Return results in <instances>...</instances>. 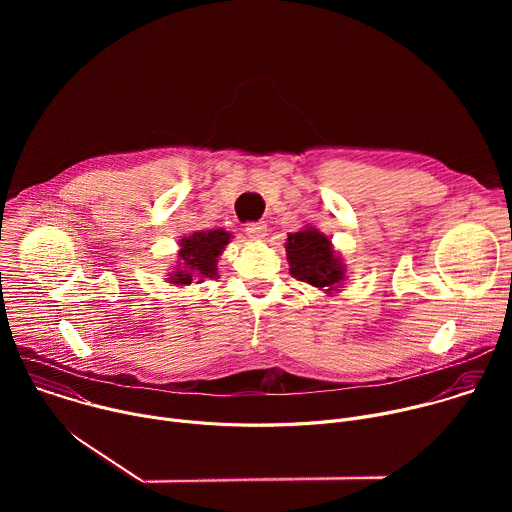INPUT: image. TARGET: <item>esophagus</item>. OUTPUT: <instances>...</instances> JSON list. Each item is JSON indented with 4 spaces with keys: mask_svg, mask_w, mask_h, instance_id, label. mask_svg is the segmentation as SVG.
I'll return each mask as SVG.
<instances>
[{
    "mask_svg": "<svg viewBox=\"0 0 512 512\" xmlns=\"http://www.w3.org/2000/svg\"><path fill=\"white\" fill-rule=\"evenodd\" d=\"M245 231H247V235H249L251 239L259 241V239H263V237L267 235V225H265L263 221H259V223H249V225L245 227Z\"/></svg>",
    "mask_w": 512,
    "mask_h": 512,
    "instance_id": "1",
    "label": "esophagus"
}]
</instances>
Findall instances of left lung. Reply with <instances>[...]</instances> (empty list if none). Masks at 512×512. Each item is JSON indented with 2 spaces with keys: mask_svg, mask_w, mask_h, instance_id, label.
<instances>
[{
  "mask_svg": "<svg viewBox=\"0 0 512 512\" xmlns=\"http://www.w3.org/2000/svg\"><path fill=\"white\" fill-rule=\"evenodd\" d=\"M285 253L289 273L296 279L322 289L326 296L340 294V287L346 281V265L334 251L330 237L322 231L306 225L296 233H289Z\"/></svg>",
  "mask_w": 512,
  "mask_h": 512,
  "instance_id": "left-lung-1",
  "label": "left lung"
}]
</instances>
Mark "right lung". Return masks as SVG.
Returning a JSON list of instances; mask_svg holds the SVG:
<instances>
[{
  "label": "right lung",
  "mask_w": 512,
  "mask_h": 512,
  "mask_svg": "<svg viewBox=\"0 0 512 512\" xmlns=\"http://www.w3.org/2000/svg\"><path fill=\"white\" fill-rule=\"evenodd\" d=\"M233 235L225 229L198 231L180 239L178 259L174 271L166 277L168 283L178 287L190 283H202L206 279L218 277V257L223 255L225 247L231 243Z\"/></svg>",
  "instance_id": "add662e5"
}]
</instances>
